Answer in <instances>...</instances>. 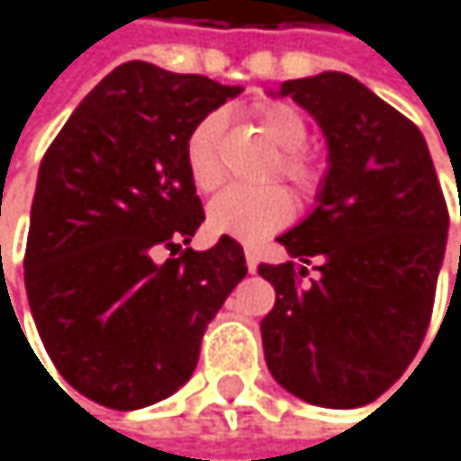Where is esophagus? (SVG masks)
<instances>
[{
    "label": "esophagus",
    "instance_id": "1",
    "mask_svg": "<svg viewBox=\"0 0 461 461\" xmlns=\"http://www.w3.org/2000/svg\"><path fill=\"white\" fill-rule=\"evenodd\" d=\"M246 265H249V270H251V273L257 270V265H259V254H257L254 249H246Z\"/></svg>",
    "mask_w": 461,
    "mask_h": 461
}]
</instances>
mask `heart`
<instances>
[{"label": "heart", "mask_w": 461, "mask_h": 461, "mask_svg": "<svg viewBox=\"0 0 461 461\" xmlns=\"http://www.w3.org/2000/svg\"><path fill=\"white\" fill-rule=\"evenodd\" d=\"M254 114L265 136L281 149L276 172L284 180H289L303 196H317L325 183V169L314 155L301 149L309 139V125L303 114L281 101L259 104ZM223 128L226 114L215 109L204 114L185 136V169L199 191H212L223 180V167L218 155ZM289 218L292 196L281 185H229L207 207V226L215 235H226L246 243H257L278 232L281 226L289 223Z\"/></svg>", "instance_id": "b5f03b06"}]
</instances>
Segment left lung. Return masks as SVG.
<instances>
[{"mask_svg": "<svg viewBox=\"0 0 461 461\" xmlns=\"http://www.w3.org/2000/svg\"><path fill=\"white\" fill-rule=\"evenodd\" d=\"M276 95L320 122L328 175L317 207L278 238L294 262L259 265L276 289L262 320L265 360L276 383L309 404L364 407L420 349L448 207L420 131L357 78L328 70L284 81Z\"/></svg>", "mask_w": 461, "mask_h": 461, "instance_id": "obj_1", "label": "left lung"}]
</instances>
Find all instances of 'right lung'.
<instances>
[{"label":"right lung","mask_w":461,"mask_h":461,"mask_svg":"<svg viewBox=\"0 0 461 461\" xmlns=\"http://www.w3.org/2000/svg\"><path fill=\"white\" fill-rule=\"evenodd\" d=\"M243 86L125 62L43 155L23 284L57 372L89 402L139 410L183 388L243 276L232 238L188 249L204 221L185 136ZM160 250L169 260L157 262Z\"/></svg>","instance_id":"1"}]
</instances>
